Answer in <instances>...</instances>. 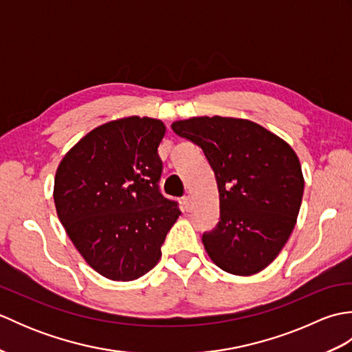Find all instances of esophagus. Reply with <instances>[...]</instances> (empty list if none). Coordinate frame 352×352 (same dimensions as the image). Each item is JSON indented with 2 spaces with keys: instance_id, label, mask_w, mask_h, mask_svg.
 I'll return each mask as SVG.
<instances>
[{
  "instance_id": "obj_1",
  "label": "esophagus",
  "mask_w": 352,
  "mask_h": 352,
  "mask_svg": "<svg viewBox=\"0 0 352 352\" xmlns=\"http://www.w3.org/2000/svg\"><path fill=\"white\" fill-rule=\"evenodd\" d=\"M183 206H184L186 210H190V208H192V199H190V197H183Z\"/></svg>"
}]
</instances>
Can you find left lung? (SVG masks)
I'll use <instances>...</instances> for the list:
<instances>
[{
  "label": "left lung",
  "mask_w": 352,
  "mask_h": 352,
  "mask_svg": "<svg viewBox=\"0 0 352 352\" xmlns=\"http://www.w3.org/2000/svg\"><path fill=\"white\" fill-rule=\"evenodd\" d=\"M172 130L203 149L214 172L221 218L203 234L208 257L234 275L263 271L300 213L304 177L298 155L248 119L199 116L177 121Z\"/></svg>",
  "instance_id": "1"
}]
</instances>
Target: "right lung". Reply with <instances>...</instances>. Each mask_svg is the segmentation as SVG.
<instances>
[{"label":"right lung","instance_id":"1","mask_svg":"<svg viewBox=\"0 0 352 352\" xmlns=\"http://www.w3.org/2000/svg\"><path fill=\"white\" fill-rule=\"evenodd\" d=\"M164 131L159 119H116L87 133L57 168L58 219L86 263L109 280L151 271L182 214L159 189Z\"/></svg>","mask_w":352,"mask_h":352}]
</instances>
